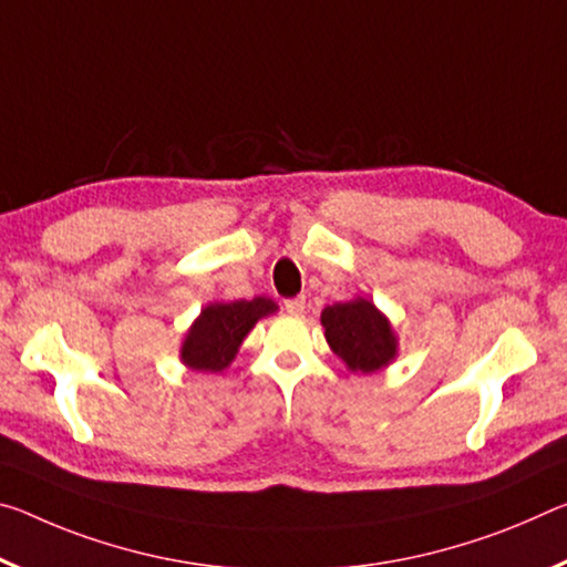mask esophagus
<instances>
[{
    "instance_id": "esophagus-1",
    "label": "esophagus",
    "mask_w": 567,
    "mask_h": 567,
    "mask_svg": "<svg viewBox=\"0 0 567 567\" xmlns=\"http://www.w3.org/2000/svg\"><path fill=\"white\" fill-rule=\"evenodd\" d=\"M285 310H287V316H302V310H305V300H302V298L285 300Z\"/></svg>"
}]
</instances>
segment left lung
Wrapping results in <instances>:
<instances>
[{"label": "left lung", "instance_id": "obj_1", "mask_svg": "<svg viewBox=\"0 0 567 567\" xmlns=\"http://www.w3.org/2000/svg\"><path fill=\"white\" fill-rule=\"evenodd\" d=\"M326 340L332 353L350 373H375L391 365L399 355V336L391 320L373 300L355 295L353 300L328 305L320 312Z\"/></svg>", "mask_w": 567, "mask_h": 567}]
</instances>
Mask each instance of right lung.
<instances>
[{"mask_svg":"<svg viewBox=\"0 0 567 567\" xmlns=\"http://www.w3.org/2000/svg\"><path fill=\"white\" fill-rule=\"evenodd\" d=\"M277 310V302L269 298L209 302L186 330L178 358L192 371L221 373L237 358L249 330Z\"/></svg>","mask_w":567,"mask_h":567,"instance_id":"add662e5","label":"right lung"}]
</instances>
